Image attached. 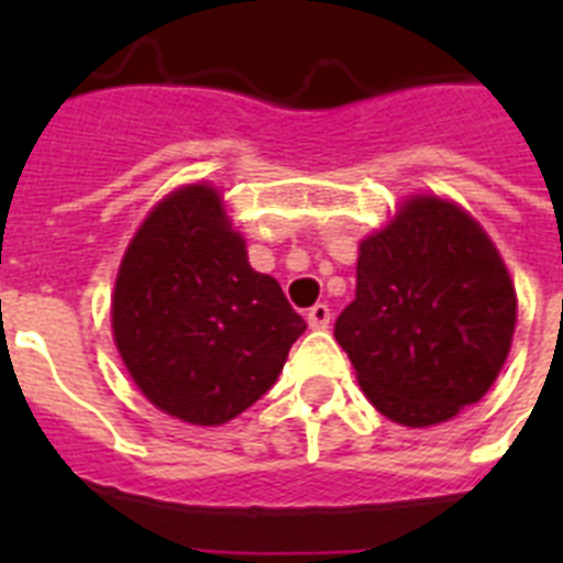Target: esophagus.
<instances>
[{
    "label": "esophagus",
    "instance_id": "34e87169",
    "mask_svg": "<svg viewBox=\"0 0 563 563\" xmlns=\"http://www.w3.org/2000/svg\"><path fill=\"white\" fill-rule=\"evenodd\" d=\"M307 321H309V327L324 330V327H330V321H333V312H330V307H327V303H316V307L307 312Z\"/></svg>",
    "mask_w": 563,
    "mask_h": 563
}]
</instances>
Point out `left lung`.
Returning <instances> with one entry per match:
<instances>
[{
    "label": "left lung",
    "mask_w": 563,
    "mask_h": 563,
    "mask_svg": "<svg viewBox=\"0 0 563 563\" xmlns=\"http://www.w3.org/2000/svg\"><path fill=\"white\" fill-rule=\"evenodd\" d=\"M515 324V286L488 233L462 207L415 195L362 239L335 342L376 411L432 427L485 397Z\"/></svg>",
    "instance_id": "8db88e82"
}]
</instances>
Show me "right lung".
<instances>
[{"label":"right lung","instance_id":"1","mask_svg":"<svg viewBox=\"0 0 563 563\" xmlns=\"http://www.w3.org/2000/svg\"><path fill=\"white\" fill-rule=\"evenodd\" d=\"M110 316L136 388L195 427L254 406L307 330L280 283L251 268L207 184L175 189L148 212L119 265Z\"/></svg>","mask_w":563,"mask_h":563}]
</instances>
